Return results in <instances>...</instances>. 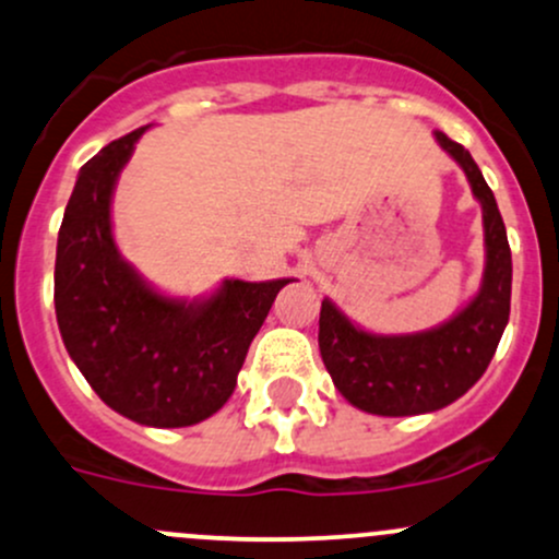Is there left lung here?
Masks as SVG:
<instances>
[{
	"label": "left lung",
	"mask_w": 559,
	"mask_h": 559,
	"mask_svg": "<svg viewBox=\"0 0 559 559\" xmlns=\"http://www.w3.org/2000/svg\"><path fill=\"white\" fill-rule=\"evenodd\" d=\"M435 140L464 169L483 206V284L467 308L416 334H371L355 326L331 299H323L318 321L323 366L345 401L366 414L416 416L445 408L486 373L509 321L512 251L493 190L464 145L443 132H435Z\"/></svg>",
	"instance_id": "8db88e82"
}]
</instances>
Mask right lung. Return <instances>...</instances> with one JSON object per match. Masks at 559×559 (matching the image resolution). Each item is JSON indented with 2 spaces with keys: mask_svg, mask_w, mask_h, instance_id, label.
Masks as SVG:
<instances>
[{
  "mask_svg": "<svg viewBox=\"0 0 559 559\" xmlns=\"http://www.w3.org/2000/svg\"><path fill=\"white\" fill-rule=\"evenodd\" d=\"M145 130L79 169L58 233L55 316L71 360L106 406L145 427H190L228 403L251 340L292 278H228L193 302L153 289L110 230L116 180Z\"/></svg>",
  "mask_w": 559,
  "mask_h": 559,
  "instance_id": "obj_1",
  "label": "right lung"
}]
</instances>
